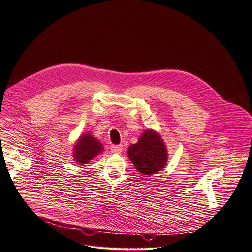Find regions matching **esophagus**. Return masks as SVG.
Segmentation results:
<instances>
[{
	"label": "esophagus",
	"mask_w": 252,
	"mask_h": 252,
	"mask_svg": "<svg viewBox=\"0 0 252 252\" xmlns=\"http://www.w3.org/2000/svg\"><path fill=\"white\" fill-rule=\"evenodd\" d=\"M123 150H124V147H123V145H121V144H119V145H113V146L111 147V152L114 153V154H121V152H123Z\"/></svg>",
	"instance_id": "obj_1"
}]
</instances>
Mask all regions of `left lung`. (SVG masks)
Returning <instances> with one entry per match:
<instances>
[{
  "instance_id": "left-lung-1",
  "label": "left lung",
  "mask_w": 252,
  "mask_h": 252,
  "mask_svg": "<svg viewBox=\"0 0 252 252\" xmlns=\"http://www.w3.org/2000/svg\"><path fill=\"white\" fill-rule=\"evenodd\" d=\"M127 154L137 170L146 175L162 170L167 162L162 139L153 131H145L136 144L128 147Z\"/></svg>"
}]
</instances>
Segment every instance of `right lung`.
<instances>
[{
    "mask_svg": "<svg viewBox=\"0 0 252 252\" xmlns=\"http://www.w3.org/2000/svg\"><path fill=\"white\" fill-rule=\"evenodd\" d=\"M102 150L101 144L91 135H83L74 148V159L80 164H86Z\"/></svg>",
    "mask_w": 252,
    "mask_h": 252,
    "instance_id": "obj_1",
    "label": "right lung"
}]
</instances>
